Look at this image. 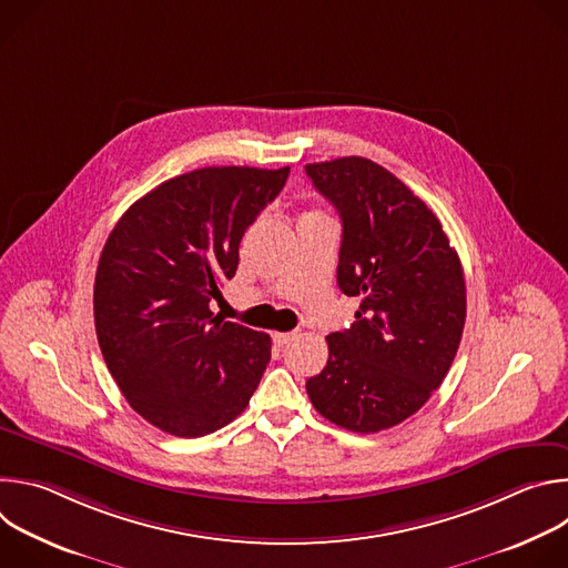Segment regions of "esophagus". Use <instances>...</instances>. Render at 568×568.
I'll use <instances>...</instances> for the list:
<instances>
[{"mask_svg": "<svg viewBox=\"0 0 568 568\" xmlns=\"http://www.w3.org/2000/svg\"><path fill=\"white\" fill-rule=\"evenodd\" d=\"M296 339V333H276L274 335V344L276 346H287L290 342H294Z\"/></svg>", "mask_w": 568, "mask_h": 568, "instance_id": "1", "label": "esophagus"}]
</instances>
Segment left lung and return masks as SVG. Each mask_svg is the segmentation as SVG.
<instances>
[{"label":"left lung","instance_id":"obj_1","mask_svg":"<svg viewBox=\"0 0 568 568\" xmlns=\"http://www.w3.org/2000/svg\"><path fill=\"white\" fill-rule=\"evenodd\" d=\"M342 217L337 283L355 323L326 337L328 364L305 382L314 409L375 434L414 416L443 384L465 326V276L440 220L364 156L305 166Z\"/></svg>","mask_w":568,"mask_h":568}]
</instances>
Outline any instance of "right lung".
Instances as JSON below:
<instances>
[{
  "label": "right lung",
  "mask_w": 568,
  "mask_h": 568,
  "mask_svg": "<svg viewBox=\"0 0 568 568\" xmlns=\"http://www.w3.org/2000/svg\"><path fill=\"white\" fill-rule=\"evenodd\" d=\"M290 169L209 166L159 184L112 229L94 281L103 359L156 429L200 438L245 412L267 362L265 333L209 307L235 276L247 226Z\"/></svg>",
  "instance_id": "obj_1"
}]
</instances>
